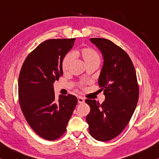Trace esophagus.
Wrapping results in <instances>:
<instances>
[{
    "mask_svg": "<svg viewBox=\"0 0 159 159\" xmlns=\"http://www.w3.org/2000/svg\"><path fill=\"white\" fill-rule=\"evenodd\" d=\"M78 103H84V98L82 97H78Z\"/></svg>",
    "mask_w": 159,
    "mask_h": 159,
    "instance_id": "1",
    "label": "esophagus"
}]
</instances>
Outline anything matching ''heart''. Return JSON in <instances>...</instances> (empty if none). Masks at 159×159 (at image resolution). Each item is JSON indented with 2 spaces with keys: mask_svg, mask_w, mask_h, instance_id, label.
I'll use <instances>...</instances> for the list:
<instances>
[{
  "mask_svg": "<svg viewBox=\"0 0 159 159\" xmlns=\"http://www.w3.org/2000/svg\"><path fill=\"white\" fill-rule=\"evenodd\" d=\"M73 57L75 58L81 59L86 67L89 66L98 67L101 62V57L96 49L92 47H83L74 51L72 53V55L67 54L63 58L62 62L63 72H67L69 70L73 62Z\"/></svg>",
  "mask_w": 159,
  "mask_h": 159,
  "instance_id": "b5f03b06",
  "label": "heart"
}]
</instances>
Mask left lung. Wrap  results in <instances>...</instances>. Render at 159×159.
Instances as JSON below:
<instances>
[{
    "instance_id": "left-lung-1",
    "label": "left lung",
    "mask_w": 159,
    "mask_h": 159,
    "mask_svg": "<svg viewBox=\"0 0 159 159\" xmlns=\"http://www.w3.org/2000/svg\"><path fill=\"white\" fill-rule=\"evenodd\" d=\"M101 51L104 64L98 83L105 100L102 104L86 99L90 112L86 116L89 132L99 141L115 138L127 126L139 99L136 71L129 55L110 40L92 38Z\"/></svg>"
}]
</instances>
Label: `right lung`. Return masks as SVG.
I'll list each match as a JSON object with an SVG mask.
<instances>
[{
    "label": "right lung",
    "instance_id": "add662e5",
    "mask_svg": "<svg viewBox=\"0 0 159 159\" xmlns=\"http://www.w3.org/2000/svg\"><path fill=\"white\" fill-rule=\"evenodd\" d=\"M75 39H49L40 43L25 59L19 76V102L34 132L47 140L57 139L77 105L74 95L55 98L53 84L62 75V62Z\"/></svg>",
    "mask_w": 159,
    "mask_h": 159
}]
</instances>
